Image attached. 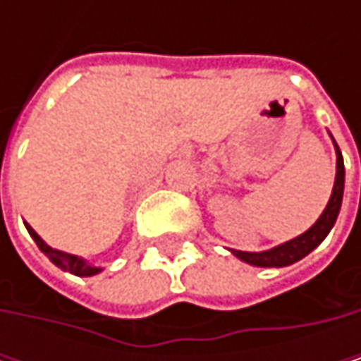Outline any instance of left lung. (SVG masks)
Segmentation results:
<instances>
[{
    "instance_id": "1",
    "label": "left lung",
    "mask_w": 361,
    "mask_h": 361,
    "mask_svg": "<svg viewBox=\"0 0 361 361\" xmlns=\"http://www.w3.org/2000/svg\"><path fill=\"white\" fill-rule=\"evenodd\" d=\"M336 146V142H334ZM343 188H345V165H343V154L336 146V180H334V188H332V196L326 204L324 213L320 215V219L307 230L303 232L301 236L276 247V249H269V251L263 252H245V251H232L238 259H243L245 263H251L257 267H286V265H293L295 261L303 259L305 255L314 251L326 236L328 232L332 230L336 217H338V211H341V202H343Z\"/></svg>"
}]
</instances>
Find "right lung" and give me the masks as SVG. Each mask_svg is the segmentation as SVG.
Listing matches in <instances>:
<instances>
[{"mask_svg": "<svg viewBox=\"0 0 361 361\" xmlns=\"http://www.w3.org/2000/svg\"><path fill=\"white\" fill-rule=\"evenodd\" d=\"M27 230H29V234L33 236V240L37 243L39 251L45 252V255L49 257V261H51L54 265L62 267L64 271H71V274H75V276H94V274H98V271H100V267H94V265L85 263L83 259H79V257H75V255L56 251V249L47 247V245L37 236V232L31 228V226H27Z\"/></svg>", "mask_w": 361, "mask_h": 361, "instance_id": "right-lung-1", "label": "right lung"}]
</instances>
